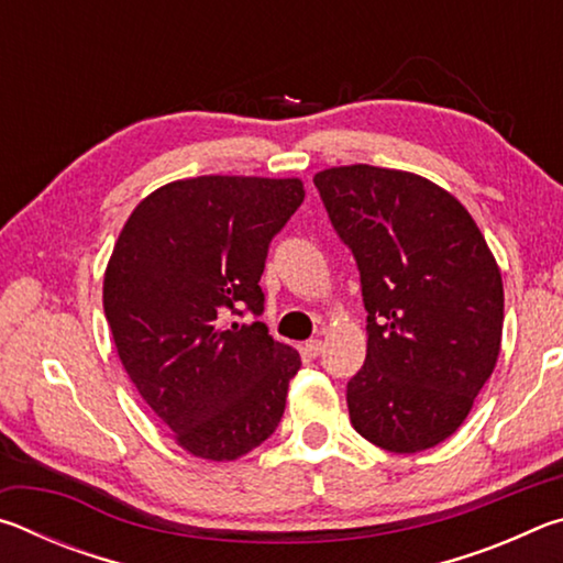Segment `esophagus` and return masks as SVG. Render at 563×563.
<instances>
[{
	"mask_svg": "<svg viewBox=\"0 0 563 563\" xmlns=\"http://www.w3.org/2000/svg\"><path fill=\"white\" fill-rule=\"evenodd\" d=\"M320 352H322V340L316 338V340L305 342V355H308V357H318Z\"/></svg>",
	"mask_w": 563,
	"mask_h": 563,
	"instance_id": "obj_1",
	"label": "esophagus"
}]
</instances>
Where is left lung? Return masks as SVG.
Returning a JSON list of instances; mask_svg holds the SVG:
<instances>
[{"label": "left lung", "mask_w": 563, "mask_h": 563, "mask_svg": "<svg viewBox=\"0 0 563 563\" xmlns=\"http://www.w3.org/2000/svg\"><path fill=\"white\" fill-rule=\"evenodd\" d=\"M360 271L367 355L352 427L397 454L456 432L499 357L504 288L466 208L440 186L367 164L312 178Z\"/></svg>", "instance_id": "obj_1"}]
</instances>
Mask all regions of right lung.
I'll return each instance as SVG.
<instances>
[{"label": "right lung", "mask_w": 563, "mask_h": 563, "mask_svg": "<svg viewBox=\"0 0 563 563\" xmlns=\"http://www.w3.org/2000/svg\"><path fill=\"white\" fill-rule=\"evenodd\" d=\"M305 198L298 178L198 176L136 206L113 245L103 312L131 383L176 442L238 460L275 432L300 355L261 322V275ZM251 314L247 327L227 325Z\"/></svg>", "instance_id": "1"}]
</instances>
